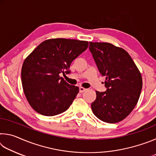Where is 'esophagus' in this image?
Returning a JSON list of instances; mask_svg holds the SVG:
<instances>
[{
	"mask_svg": "<svg viewBox=\"0 0 156 156\" xmlns=\"http://www.w3.org/2000/svg\"><path fill=\"white\" fill-rule=\"evenodd\" d=\"M87 90V89L83 87H79V91H80V93H83V92Z\"/></svg>",
	"mask_w": 156,
	"mask_h": 156,
	"instance_id": "esophagus-1",
	"label": "esophagus"
}]
</instances>
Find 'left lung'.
Returning <instances> with one entry per match:
<instances>
[{
	"label": "left lung",
	"mask_w": 156,
	"mask_h": 156,
	"mask_svg": "<svg viewBox=\"0 0 156 156\" xmlns=\"http://www.w3.org/2000/svg\"><path fill=\"white\" fill-rule=\"evenodd\" d=\"M100 73L105 76L107 91H96L91 103L94 114L103 122L116 123L129 115L138 102L142 87L140 72L125 49L109 43L89 42Z\"/></svg>",
	"instance_id": "left-lung-1"
}]
</instances>
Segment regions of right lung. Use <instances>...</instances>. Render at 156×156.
<instances>
[{"mask_svg": "<svg viewBox=\"0 0 156 156\" xmlns=\"http://www.w3.org/2000/svg\"><path fill=\"white\" fill-rule=\"evenodd\" d=\"M88 45L84 41L48 39L26 58L21 80L26 98L34 110L41 115L53 116L69 107L79 88L68 84L59 73L69 72L67 69L71 63Z\"/></svg>", "mask_w": 156, "mask_h": 156, "instance_id": "1", "label": "right lung"}]
</instances>
